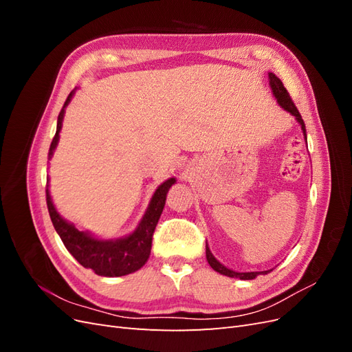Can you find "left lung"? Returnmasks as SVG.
Returning a JSON list of instances; mask_svg holds the SVG:
<instances>
[{
  "label": "left lung",
  "instance_id": "obj_1",
  "mask_svg": "<svg viewBox=\"0 0 352 352\" xmlns=\"http://www.w3.org/2000/svg\"><path fill=\"white\" fill-rule=\"evenodd\" d=\"M269 79H270V87H272V92H273V95H274V98L278 100V102H279V105H280L282 109H285L287 113H291V114L295 117V119H296V122L301 124V129H302L304 138H305V141H307V132H305L304 120H302V117H301L300 111H298V109L295 107V104H294V101H292V98H291L289 92L286 91V88L283 87L282 80H280L278 76H276L274 73H269ZM206 255H207V261H208V264L211 265L212 269H214L216 272H219L220 274L229 276V278H239L241 280H251V279L257 278L258 274H267L269 272H272V270H265V272H247V273L233 272V270L225 267V265H223L221 263H219V261L216 260V257L211 254V251H210L207 243H206Z\"/></svg>",
  "mask_w": 352,
  "mask_h": 352
}]
</instances>
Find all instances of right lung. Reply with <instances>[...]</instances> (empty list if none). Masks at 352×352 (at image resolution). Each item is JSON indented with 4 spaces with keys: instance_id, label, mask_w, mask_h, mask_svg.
<instances>
[{
    "instance_id": "right-lung-1",
    "label": "right lung",
    "mask_w": 352,
    "mask_h": 352,
    "mask_svg": "<svg viewBox=\"0 0 352 352\" xmlns=\"http://www.w3.org/2000/svg\"><path fill=\"white\" fill-rule=\"evenodd\" d=\"M73 94L74 91L69 94V97L58 114L57 131L50 145L48 160L54 154V150L58 144L63 117H65V110L70 102ZM175 182L176 179L170 177L155 189V192L150 201V206H148L140 225H138V228L131 235L119 239H98L92 236L89 232H82L74 228L72 223L63 219L57 212L54 204H52L47 182L48 212L52 225H54V229L57 230L63 243H65V247L83 267L94 270L98 276H107V278L124 276L140 270L146 263L148 257H150L154 230L164 208L166 195L170 186Z\"/></svg>"
}]
</instances>
